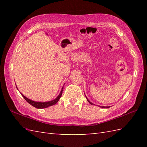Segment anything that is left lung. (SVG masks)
Instances as JSON below:
<instances>
[{"label":"left lung","instance_id":"obj_1","mask_svg":"<svg viewBox=\"0 0 147 147\" xmlns=\"http://www.w3.org/2000/svg\"><path fill=\"white\" fill-rule=\"evenodd\" d=\"M86 98L87 100L89 102V103H90V104H91V105H94V104H93L92 103V102H91L90 100H89L88 99L86 96ZM99 107H101V108H104V109H107V108H109V107H104V106H99Z\"/></svg>","mask_w":147,"mask_h":147}]
</instances>
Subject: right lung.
Here are the masks:
<instances>
[{
  "label": "right lung",
  "instance_id": "obj_1",
  "mask_svg": "<svg viewBox=\"0 0 147 147\" xmlns=\"http://www.w3.org/2000/svg\"><path fill=\"white\" fill-rule=\"evenodd\" d=\"M18 89V88H17ZM63 87L62 88V90L61 91V92L59 93V94L58 95L56 99H55L54 100H51V101H48V102H36V101H34L30 100L28 98H27L26 96H24L23 94H21V95L23 96V97L24 98V99L27 101L29 104H30L31 105H32L34 107L37 108V109H45V108H47L48 107L51 106L56 104L57 102L59 101V99L61 98V95L63 94Z\"/></svg>",
  "mask_w": 147,
  "mask_h": 147
}]
</instances>
